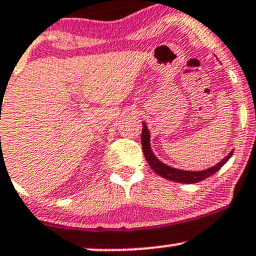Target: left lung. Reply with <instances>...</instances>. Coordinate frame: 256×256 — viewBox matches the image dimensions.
<instances>
[{
	"label": "left lung",
	"instance_id": "obj_1",
	"mask_svg": "<svg viewBox=\"0 0 256 256\" xmlns=\"http://www.w3.org/2000/svg\"><path fill=\"white\" fill-rule=\"evenodd\" d=\"M142 124H143V128H142L141 142H142V150H143V154H144V158L148 162V164H150V166L154 170V172H156L159 176H162V178L170 180V181L180 182V184H196V182L203 181V180H206L208 178H210L212 175H214L218 170H220L221 168L228 162V159L231 158L233 154V150H231L228 153V156H224L220 162H218V164L214 165V166L209 168V169H206V170L188 171V170L175 169V168H171L169 165L160 162V160L154 156L153 150H152L150 148V131H148L147 125H146L144 122Z\"/></svg>",
	"mask_w": 256,
	"mask_h": 256
}]
</instances>
